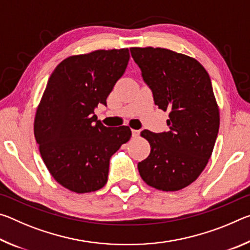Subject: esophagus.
I'll return each mask as SVG.
<instances>
[{"mask_svg":"<svg viewBox=\"0 0 250 250\" xmlns=\"http://www.w3.org/2000/svg\"><path fill=\"white\" fill-rule=\"evenodd\" d=\"M131 131H132V137H133V138H138L139 134H140V131H139V130L132 129Z\"/></svg>","mask_w":250,"mask_h":250,"instance_id":"1","label":"esophagus"}]
</instances>
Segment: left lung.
Returning a JSON list of instances; mask_svg holds the SVG:
<instances>
[{"instance_id":"1","label":"left lung","mask_w":250,"mask_h":250,"mask_svg":"<svg viewBox=\"0 0 250 250\" xmlns=\"http://www.w3.org/2000/svg\"><path fill=\"white\" fill-rule=\"evenodd\" d=\"M154 104L168 112V130H143L151 152L138 164L147 185L179 191L193 183L213 152L219 111L210 78L196 59L166 48H130Z\"/></svg>"}]
</instances>
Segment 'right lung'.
I'll use <instances>...</instances> for the list:
<instances>
[{
    "instance_id": "obj_1",
    "label": "right lung",
    "mask_w": 250,
    "mask_h": 250,
    "mask_svg": "<svg viewBox=\"0 0 250 250\" xmlns=\"http://www.w3.org/2000/svg\"><path fill=\"white\" fill-rule=\"evenodd\" d=\"M129 58L128 48L76 55L64 59L48 79L34 134L49 173L71 192L104 188L110 158L131 137L129 126H104L94 112L99 104L107 105Z\"/></svg>"
}]
</instances>
